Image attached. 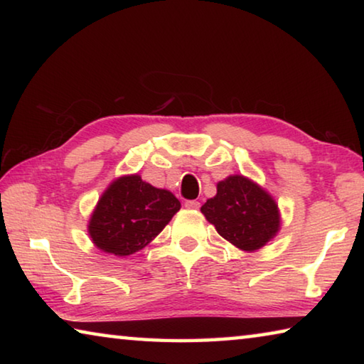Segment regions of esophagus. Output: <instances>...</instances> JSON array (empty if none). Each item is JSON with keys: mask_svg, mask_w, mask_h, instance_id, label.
<instances>
[{"mask_svg": "<svg viewBox=\"0 0 364 364\" xmlns=\"http://www.w3.org/2000/svg\"><path fill=\"white\" fill-rule=\"evenodd\" d=\"M186 208H193V210H197V208L200 207V202L199 200H186Z\"/></svg>", "mask_w": 364, "mask_h": 364, "instance_id": "1", "label": "esophagus"}]
</instances>
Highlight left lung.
Returning <instances> with one entry per match:
<instances>
[{"mask_svg": "<svg viewBox=\"0 0 364 364\" xmlns=\"http://www.w3.org/2000/svg\"><path fill=\"white\" fill-rule=\"evenodd\" d=\"M200 212L221 237L244 252L262 249L281 230L278 202L244 175L220 181L217 194L207 199Z\"/></svg>", "mask_w": 364, "mask_h": 364, "instance_id": "left-lung-1", "label": "left lung"}]
</instances>
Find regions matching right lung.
Here are the masks:
<instances>
[{"instance_id":"obj_1","label":"right lung","mask_w":364,"mask_h":364,"mask_svg":"<svg viewBox=\"0 0 364 364\" xmlns=\"http://www.w3.org/2000/svg\"><path fill=\"white\" fill-rule=\"evenodd\" d=\"M180 208L170 191L154 188L138 173L123 175L101 194L88 234L101 252L128 257L154 241Z\"/></svg>"}]
</instances>
